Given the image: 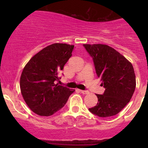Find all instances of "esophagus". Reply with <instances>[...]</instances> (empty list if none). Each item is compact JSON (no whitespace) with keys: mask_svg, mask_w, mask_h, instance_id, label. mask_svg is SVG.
Segmentation results:
<instances>
[{"mask_svg":"<svg viewBox=\"0 0 148 148\" xmlns=\"http://www.w3.org/2000/svg\"><path fill=\"white\" fill-rule=\"evenodd\" d=\"M79 92H81L82 94H83V95H88V94L89 93L88 91H86V90H79Z\"/></svg>","mask_w":148,"mask_h":148,"instance_id":"obj_1","label":"esophagus"}]
</instances>
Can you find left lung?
Listing matches in <instances>:
<instances>
[{
	"label": "left lung",
	"mask_w": 148,
	"mask_h": 148,
	"mask_svg": "<svg viewBox=\"0 0 148 148\" xmlns=\"http://www.w3.org/2000/svg\"><path fill=\"white\" fill-rule=\"evenodd\" d=\"M93 58L97 75L105 88L97 95L98 102L89 111L100 117L114 116L130 101L136 86L132 64L117 51L105 44H84Z\"/></svg>",
	"instance_id": "left-lung-1"
}]
</instances>
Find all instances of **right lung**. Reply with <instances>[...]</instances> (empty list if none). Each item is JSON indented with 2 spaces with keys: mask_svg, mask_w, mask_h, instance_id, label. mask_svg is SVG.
<instances>
[{
  "mask_svg": "<svg viewBox=\"0 0 148 148\" xmlns=\"http://www.w3.org/2000/svg\"><path fill=\"white\" fill-rule=\"evenodd\" d=\"M74 45L55 44L36 53L23 68L20 88L28 107L40 116H51L62 108L74 89L56 84L59 73L72 56Z\"/></svg>",
  "mask_w": 148,
  "mask_h": 148,
  "instance_id": "1",
  "label": "right lung"
}]
</instances>
